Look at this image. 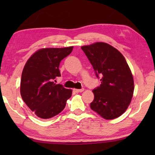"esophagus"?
I'll return each instance as SVG.
<instances>
[{
	"mask_svg": "<svg viewBox=\"0 0 155 155\" xmlns=\"http://www.w3.org/2000/svg\"><path fill=\"white\" fill-rule=\"evenodd\" d=\"M74 91H75V92L79 93V92H83V91H84V89H83V88H82V89H74Z\"/></svg>",
	"mask_w": 155,
	"mask_h": 155,
	"instance_id": "1",
	"label": "esophagus"
}]
</instances>
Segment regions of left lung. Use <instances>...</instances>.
<instances>
[{
	"mask_svg": "<svg viewBox=\"0 0 155 155\" xmlns=\"http://www.w3.org/2000/svg\"><path fill=\"white\" fill-rule=\"evenodd\" d=\"M81 48L95 71L101 84L93 90L94 98L90 108L107 120L121 116L130 104L134 81L130 68L121 53L104 42Z\"/></svg>",
	"mask_w": 155,
	"mask_h": 155,
	"instance_id": "obj_1",
	"label": "left lung"
}]
</instances>
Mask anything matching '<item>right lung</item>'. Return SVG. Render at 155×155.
Listing matches in <instances>:
<instances>
[{"mask_svg": "<svg viewBox=\"0 0 155 155\" xmlns=\"http://www.w3.org/2000/svg\"><path fill=\"white\" fill-rule=\"evenodd\" d=\"M73 46L41 48L27 61L20 82L21 97L27 107L38 117L47 119L64 109L72 90L54 83L60 77L59 65L68 56Z\"/></svg>", "mask_w": 155, "mask_h": 155, "instance_id": "1", "label": "right lung"}]
</instances>
